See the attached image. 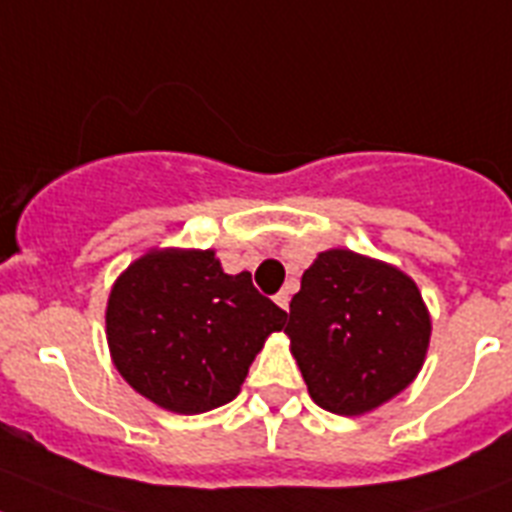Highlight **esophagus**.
<instances>
[{
  "label": "esophagus",
  "mask_w": 512,
  "mask_h": 512,
  "mask_svg": "<svg viewBox=\"0 0 512 512\" xmlns=\"http://www.w3.org/2000/svg\"><path fill=\"white\" fill-rule=\"evenodd\" d=\"M274 301H277V306L287 311V306H290V293H287V290H280V293L274 295Z\"/></svg>",
  "instance_id": "obj_1"
}]
</instances>
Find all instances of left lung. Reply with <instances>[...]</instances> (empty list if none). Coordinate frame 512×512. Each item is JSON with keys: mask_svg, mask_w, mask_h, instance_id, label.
<instances>
[{"mask_svg": "<svg viewBox=\"0 0 512 512\" xmlns=\"http://www.w3.org/2000/svg\"><path fill=\"white\" fill-rule=\"evenodd\" d=\"M285 332L314 403L358 416L413 382L432 322L411 277L335 248L303 272Z\"/></svg>", "mask_w": 512, "mask_h": 512, "instance_id": "obj_1", "label": "left lung"}]
</instances>
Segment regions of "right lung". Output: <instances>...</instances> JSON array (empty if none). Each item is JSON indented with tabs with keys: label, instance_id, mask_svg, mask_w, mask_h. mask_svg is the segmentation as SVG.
I'll return each mask as SVG.
<instances>
[{
	"label": "right lung",
	"instance_id": "obj_1",
	"mask_svg": "<svg viewBox=\"0 0 512 512\" xmlns=\"http://www.w3.org/2000/svg\"><path fill=\"white\" fill-rule=\"evenodd\" d=\"M287 314L251 274H225L214 251H151L114 282L107 340L133 390L167 411L230 403L266 335Z\"/></svg>",
	"mask_w": 512,
	"mask_h": 512
}]
</instances>
